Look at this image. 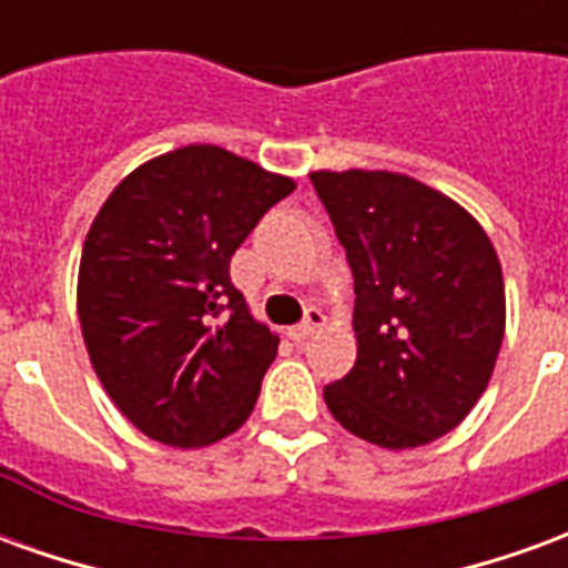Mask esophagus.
<instances>
[{
    "mask_svg": "<svg viewBox=\"0 0 568 568\" xmlns=\"http://www.w3.org/2000/svg\"><path fill=\"white\" fill-rule=\"evenodd\" d=\"M322 325H325V313H322V310H316V307L307 310L304 322L292 328V337H295V341H307L310 334L316 332V328H322Z\"/></svg>",
    "mask_w": 568,
    "mask_h": 568,
    "instance_id": "34e87169",
    "label": "esophagus"
}]
</instances>
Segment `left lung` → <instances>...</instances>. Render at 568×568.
Segmentation results:
<instances>
[{
	"mask_svg": "<svg viewBox=\"0 0 568 568\" xmlns=\"http://www.w3.org/2000/svg\"><path fill=\"white\" fill-rule=\"evenodd\" d=\"M356 280V365L325 386L332 417L386 450L423 447L487 389L505 283L487 231L456 200L389 170H316Z\"/></svg>",
	"mask_w": 568,
	"mask_h": 568,
	"instance_id": "left-lung-1",
	"label": "left lung"
}]
</instances>
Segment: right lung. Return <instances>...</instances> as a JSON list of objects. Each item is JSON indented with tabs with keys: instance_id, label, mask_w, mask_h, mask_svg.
Instances as JSON below:
<instances>
[{
	"instance_id": "obj_1",
	"label": "right lung",
	"mask_w": 568,
	"mask_h": 568,
	"mask_svg": "<svg viewBox=\"0 0 568 568\" xmlns=\"http://www.w3.org/2000/svg\"><path fill=\"white\" fill-rule=\"evenodd\" d=\"M288 175L219 145L151 158L97 212L79 322L109 398L151 440L206 447L243 426L280 337L248 313L231 258Z\"/></svg>"
}]
</instances>
